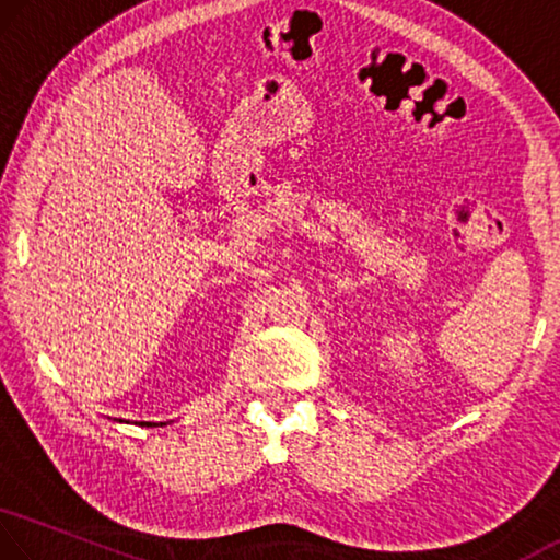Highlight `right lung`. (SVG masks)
Segmentation results:
<instances>
[{"label":"right lung","instance_id":"1","mask_svg":"<svg viewBox=\"0 0 560 560\" xmlns=\"http://www.w3.org/2000/svg\"><path fill=\"white\" fill-rule=\"evenodd\" d=\"M119 423H122V420H119ZM140 425H167V423H140Z\"/></svg>","mask_w":560,"mask_h":560}]
</instances>
